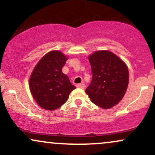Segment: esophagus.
<instances>
[{"instance_id": "obj_1", "label": "esophagus", "mask_w": 155, "mask_h": 155, "mask_svg": "<svg viewBox=\"0 0 155 155\" xmlns=\"http://www.w3.org/2000/svg\"><path fill=\"white\" fill-rule=\"evenodd\" d=\"M84 84H83V83H81V84H76V87H78V88H81V89H84Z\"/></svg>"}]
</instances>
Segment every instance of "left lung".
I'll list each match as a JSON object with an SVG mask.
<instances>
[{
  "mask_svg": "<svg viewBox=\"0 0 155 155\" xmlns=\"http://www.w3.org/2000/svg\"><path fill=\"white\" fill-rule=\"evenodd\" d=\"M92 78L86 89L92 102L101 108L113 107L127 90L129 72L126 64L109 51H97L89 57Z\"/></svg>",
  "mask_w": 155,
  "mask_h": 155,
  "instance_id": "obj_1",
  "label": "left lung"
}]
</instances>
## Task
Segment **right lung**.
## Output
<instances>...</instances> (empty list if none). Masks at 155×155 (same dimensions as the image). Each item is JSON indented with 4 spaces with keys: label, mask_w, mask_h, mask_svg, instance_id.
<instances>
[{
    "label": "right lung",
    "mask_w": 155,
    "mask_h": 155,
    "mask_svg": "<svg viewBox=\"0 0 155 155\" xmlns=\"http://www.w3.org/2000/svg\"><path fill=\"white\" fill-rule=\"evenodd\" d=\"M67 59L60 51H49L40 60L32 72L30 90L37 104L44 109L52 111L60 108L76 88L62 72Z\"/></svg>",
    "instance_id": "add662e5"
}]
</instances>
